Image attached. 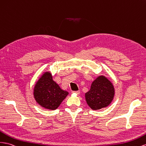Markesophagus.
Wrapping results in <instances>:
<instances>
[{
	"instance_id": "1",
	"label": "esophagus",
	"mask_w": 146,
	"mask_h": 146,
	"mask_svg": "<svg viewBox=\"0 0 146 146\" xmlns=\"http://www.w3.org/2000/svg\"><path fill=\"white\" fill-rule=\"evenodd\" d=\"M72 93H76L77 94H80V91H73Z\"/></svg>"
}]
</instances>
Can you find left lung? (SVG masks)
I'll return each mask as SVG.
<instances>
[{
    "label": "left lung",
    "mask_w": 146,
    "mask_h": 146,
    "mask_svg": "<svg viewBox=\"0 0 146 146\" xmlns=\"http://www.w3.org/2000/svg\"><path fill=\"white\" fill-rule=\"evenodd\" d=\"M115 94L112 83L104 76L94 80L89 91L85 93V100L93 110H99L111 103Z\"/></svg>",
    "instance_id": "left-lung-1"
}]
</instances>
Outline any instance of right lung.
Returning <instances> with one entry per match:
<instances>
[{
    "mask_svg": "<svg viewBox=\"0 0 146 146\" xmlns=\"http://www.w3.org/2000/svg\"><path fill=\"white\" fill-rule=\"evenodd\" d=\"M68 94L53 80L50 72L42 75L34 89V96L37 103L43 108L51 110L56 109Z\"/></svg>",
    "mask_w": 146,
    "mask_h": 146,
    "instance_id": "add662e5",
    "label": "right lung"
}]
</instances>
